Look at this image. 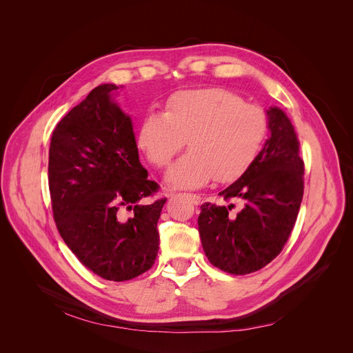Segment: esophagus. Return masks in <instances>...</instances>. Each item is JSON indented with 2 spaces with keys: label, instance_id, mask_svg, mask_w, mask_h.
<instances>
[{
  "label": "esophagus",
  "instance_id": "1",
  "mask_svg": "<svg viewBox=\"0 0 353 353\" xmlns=\"http://www.w3.org/2000/svg\"><path fill=\"white\" fill-rule=\"evenodd\" d=\"M187 196H189V199L193 201V204H196V205L201 204V197L199 194H187Z\"/></svg>",
  "mask_w": 353,
  "mask_h": 353
}]
</instances>
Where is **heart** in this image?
Wrapping results in <instances>:
<instances>
[{
	"mask_svg": "<svg viewBox=\"0 0 353 353\" xmlns=\"http://www.w3.org/2000/svg\"><path fill=\"white\" fill-rule=\"evenodd\" d=\"M268 132L267 113L247 105L225 89L183 90L173 95L164 113L149 112L140 121L136 145L154 168L168 166L183 149H192L168 170L172 189H199L216 177L239 179L256 157Z\"/></svg>",
	"mask_w": 353,
	"mask_h": 353,
	"instance_id": "heart-1",
	"label": "heart"
}]
</instances>
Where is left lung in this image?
<instances>
[{
  "label": "left lung",
  "instance_id": "obj_1",
  "mask_svg": "<svg viewBox=\"0 0 353 353\" xmlns=\"http://www.w3.org/2000/svg\"><path fill=\"white\" fill-rule=\"evenodd\" d=\"M270 137L250 168L219 194L234 204L204 203L199 216L201 245L214 267L245 275L270 264L283 251L303 196L299 140L287 113L267 110Z\"/></svg>",
  "mask_w": 353,
  "mask_h": 353
}]
</instances>
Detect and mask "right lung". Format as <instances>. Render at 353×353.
<instances>
[{
    "instance_id": "add662e5",
    "label": "right lung",
    "mask_w": 353,
    "mask_h": 353,
    "mask_svg": "<svg viewBox=\"0 0 353 353\" xmlns=\"http://www.w3.org/2000/svg\"><path fill=\"white\" fill-rule=\"evenodd\" d=\"M102 83L57 125L48 180L61 237L78 260L109 281L146 272L159 251L157 221L166 199L145 204L157 190L139 160L130 116ZM132 211L126 218L123 208Z\"/></svg>"
}]
</instances>
